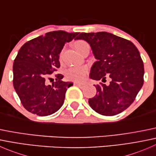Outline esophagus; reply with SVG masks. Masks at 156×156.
Masks as SVG:
<instances>
[{"instance_id":"34e87169","label":"esophagus","mask_w":156,"mask_h":156,"mask_svg":"<svg viewBox=\"0 0 156 156\" xmlns=\"http://www.w3.org/2000/svg\"><path fill=\"white\" fill-rule=\"evenodd\" d=\"M74 84H75V85H76V86H78V87H81V88H83L84 87V84H81V83H78V82H75L74 83Z\"/></svg>"}]
</instances>
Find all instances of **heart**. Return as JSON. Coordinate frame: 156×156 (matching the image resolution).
<instances>
[{"label": "heart", "mask_w": 156, "mask_h": 156, "mask_svg": "<svg viewBox=\"0 0 156 156\" xmlns=\"http://www.w3.org/2000/svg\"><path fill=\"white\" fill-rule=\"evenodd\" d=\"M87 46H89V45L84 41L78 40L74 42V47L78 53H81L83 49ZM62 56V53L60 54V56ZM87 72L88 69L86 66L70 67L66 72V76L70 81H82L85 79Z\"/></svg>", "instance_id": "1"}]
</instances>
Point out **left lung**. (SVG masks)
<instances>
[{
    "label": "left lung",
    "mask_w": 156,
    "mask_h": 156,
    "mask_svg": "<svg viewBox=\"0 0 156 156\" xmlns=\"http://www.w3.org/2000/svg\"><path fill=\"white\" fill-rule=\"evenodd\" d=\"M77 40L86 41L92 49L96 61L90 73L91 79L100 83L95 86L97 94L88 103L103 115H115L133 103L144 84V67L140 54L130 41L111 33H81Z\"/></svg>",
    "instance_id": "obj_1"
}]
</instances>
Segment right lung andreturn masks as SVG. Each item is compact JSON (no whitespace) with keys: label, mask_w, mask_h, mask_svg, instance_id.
I'll return each instance as SVG.
<instances>
[{"label":"right lung","mask_w":156,"mask_h":156,"mask_svg":"<svg viewBox=\"0 0 156 156\" xmlns=\"http://www.w3.org/2000/svg\"><path fill=\"white\" fill-rule=\"evenodd\" d=\"M78 34L50 31L26 42L19 50L12 66V82L22 104L30 112L50 115L62 106L66 92L73 84L62 81L61 74L55 75L56 81L51 85L47 81L60 67L59 54L65 44Z\"/></svg>","instance_id":"1"}]
</instances>
